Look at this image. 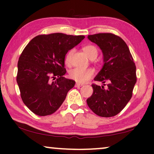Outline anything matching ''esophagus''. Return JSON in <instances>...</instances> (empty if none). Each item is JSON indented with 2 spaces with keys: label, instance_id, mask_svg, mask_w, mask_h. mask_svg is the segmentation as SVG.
<instances>
[{
  "label": "esophagus",
  "instance_id": "obj_1",
  "mask_svg": "<svg viewBox=\"0 0 154 154\" xmlns=\"http://www.w3.org/2000/svg\"><path fill=\"white\" fill-rule=\"evenodd\" d=\"M83 84L80 83H75V87H81V86H83Z\"/></svg>",
  "mask_w": 154,
  "mask_h": 154
}]
</instances>
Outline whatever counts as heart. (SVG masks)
I'll list each match as a JSON object with an SVG mask.
<instances>
[{
	"label": "heart",
	"instance_id": "b5f03b06",
	"mask_svg": "<svg viewBox=\"0 0 154 154\" xmlns=\"http://www.w3.org/2000/svg\"><path fill=\"white\" fill-rule=\"evenodd\" d=\"M83 50L90 59H95L98 54V50L96 46L93 45H88L84 46ZM73 53V50H71L67 52L65 57V64L66 65L71 64V54ZM94 71L91 68L83 69V68H74L71 69L69 72V77L71 79L79 82V83H86L93 76Z\"/></svg>",
	"mask_w": 154,
	"mask_h": 154
}]
</instances>
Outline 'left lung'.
<instances>
[{"mask_svg":"<svg viewBox=\"0 0 154 154\" xmlns=\"http://www.w3.org/2000/svg\"><path fill=\"white\" fill-rule=\"evenodd\" d=\"M103 53V65L94 80L109 81L106 88L92 84L93 93L87 100L90 109L101 117H111L124 109L132 95L137 81L136 66L129 48L121 37L104 33L89 35Z\"/></svg>","mask_w":154,"mask_h":154,"instance_id":"left-lung-1","label":"left lung"}]
</instances>
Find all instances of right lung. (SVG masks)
<instances>
[{"label": "right lung", "instance_id": "add662e5", "mask_svg": "<svg viewBox=\"0 0 154 154\" xmlns=\"http://www.w3.org/2000/svg\"><path fill=\"white\" fill-rule=\"evenodd\" d=\"M84 38L62 33L43 34L25 47L19 58L17 82L23 102L35 114L45 116L55 112L75 85L74 81L63 76L66 72L64 59Z\"/></svg>", "mask_w": 154, "mask_h": 154}]
</instances>
